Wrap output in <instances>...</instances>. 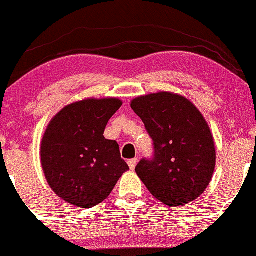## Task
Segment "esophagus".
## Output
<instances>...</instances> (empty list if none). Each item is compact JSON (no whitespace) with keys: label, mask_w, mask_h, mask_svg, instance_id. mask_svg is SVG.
Masks as SVG:
<instances>
[{"label":"esophagus","mask_w":256,"mask_h":256,"mask_svg":"<svg viewBox=\"0 0 256 256\" xmlns=\"http://www.w3.org/2000/svg\"><path fill=\"white\" fill-rule=\"evenodd\" d=\"M137 163H138L137 158H132V160H128V166H130L131 170H134V168H136V166H137Z\"/></svg>","instance_id":"esophagus-1"}]
</instances>
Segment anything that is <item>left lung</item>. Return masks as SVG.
Here are the masks:
<instances>
[{"mask_svg": "<svg viewBox=\"0 0 256 256\" xmlns=\"http://www.w3.org/2000/svg\"><path fill=\"white\" fill-rule=\"evenodd\" d=\"M131 108L154 142V157L136 166L148 192L170 206L200 197L216 164L214 138L202 113L190 100L169 92L138 96Z\"/></svg>", "mask_w": 256, "mask_h": 256, "instance_id": "left-lung-1", "label": "left lung"}]
</instances>
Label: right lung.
I'll use <instances>...</instances> for the list:
<instances>
[{
  "mask_svg": "<svg viewBox=\"0 0 256 256\" xmlns=\"http://www.w3.org/2000/svg\"><path fill=\"white\" fill-rule=\"evenodd\" d=\"M122 102L86 99L64 108L52 119L41 142V164L50 186L67 203L92 208L105 198L128 170L106 125Z\"/></svg>",
  "mask_w": 256,
  "mask_h": 256,
  "instance_id": "1",
  "label": "right lung"
}]
</instances>
